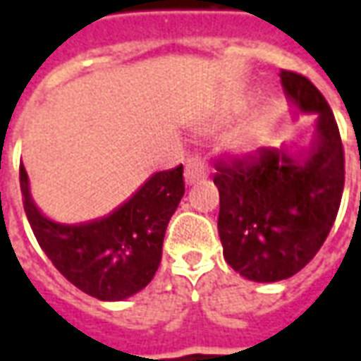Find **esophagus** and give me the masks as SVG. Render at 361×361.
<instances>
[{"label": "esophagus", "mask_w": 361, "mask_h": 361, "mask_svg": "<svg viewBox=\"0 0 361 361\" xmlns=\"http://www.w3.org/2000/svg\"><path fill=\"white\" fill-rule=\"evenodd\" d=\"M210 173V164L201 154H191L185 162V183L193 185L195 181L204 180Z\"/></svg>", "instance_id": "34e87169"}]
</instances>
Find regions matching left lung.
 <instances>
[{
	"mask_svg": "<svg viewBox=\"0 0 361 361\" xmlns=\"http://www.w3.org/2000/svg\"><path fill=\"white\" fill-rule=\"evenodd\" d=\"M285 92L302 113H316V143L306 154L262 147L216 164L224 258L250 281H281L317 255L337 218L344 189V149L337 120L306 76L281 71Z\"/></svg>",
	"mask_w": 361,
	"mask_h": 361,
	"instance_id": "obj_1",
	"label": "left lung"
}]
</instances>
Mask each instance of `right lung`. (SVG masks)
<instances>
[{"label": "right lung", "mask_w": 361, "mask_h": 361, "mask_svg": "<svg viewBox=\"0 0 361 361\" xmlns=\"http://www.w3.org/2000/svg\"><path fill=\"white\" fill-rule=\"evenodd\" d=\"M23 204L39 247L68 281L99 300H124L157 274L168 221L185 193L183 166L153 173L122 207L84 224H59L32 202L20 166Z\"/></svg>", "instance_id": "right-lung-1"}]
</instances>
